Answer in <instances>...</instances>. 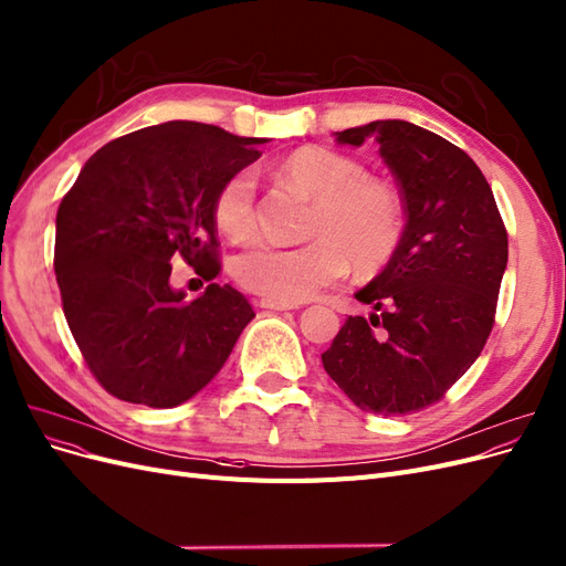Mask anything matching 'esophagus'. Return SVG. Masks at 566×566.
Segmentation results:
<instances>
[{
    "label": "esophagus",
    "mask_w": 566,
    "mask_h": 566,
    "mask_svg": "<svg viewBox=\"0 0 566 566\" xmlns=\"http://www.w3.org/2000/svg\"><path fill=\"white\" fill-rule=\"evenodd\" d=\"M258 306L260 308H269V311H290V308H297V304H292V302H281V300H260L258 302Z\"/></svg>",
    "instance_id": "1"
}]
</instances>
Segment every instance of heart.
<instances>
[{
	"label": "heart",
	"instance_id": "obj_1",
	"mask_svg": "<svg viewBox=\"0 0 566 566\" xmlns=\"http://www.w3.org/2000/svg\"><path fill=\"white\" fill-rule=\"evenodd\" d=\"M281 178L314 199L300 245L260 241L233 260L231 271L245 290L266 300L304 302L348 276L350 260L375 274L396 255L402 239L398 191L365 175L363 166L327 147H302L279 168ZM255 172L241 168L220 185L212 218L224 237L243 241L255 231Z\"/></svg>",
	"mask_w": 566,
	"mask_h": 566
}]
</instances>
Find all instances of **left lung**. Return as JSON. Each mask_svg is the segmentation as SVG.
<instances>
[{"mask_svg":"<svg viewBox=\"0 0 566 566\" xmlns=\"http://www.w3.org/2000/svg\"><path fill=\"white\" fill-rule=\"evenodd\" d=\"M369 138L396 175L407 222L396 255L356 292L375 311L348 316L321 358L365 412L400 417L438 402L480 356L509 233L490 182L463 149L400 119L335 133L339 145Z\"/></svg>","mask_w":566,"mask_h":566,"instance_id":"obj_1","label":"left lung"}]
</instances>
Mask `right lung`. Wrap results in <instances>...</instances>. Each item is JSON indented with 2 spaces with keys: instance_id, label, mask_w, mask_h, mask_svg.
<instances>
[{
  "instance_id": "1",
  "label": "right lung",
  "mask_w": 566,
  "mask_h": 566,
  "mask_svg": "<svg viewBox=\"0 0 566 566\" xmlns=\"http://www.w3.org/2000/svg\"><path fill=\"white\" fill-rule=\"evenodd\" d=\"M266 140L168 122L97 149L55 216V281L82 356L114 398L175 407L216 377L255 311L210 283L187 300L170 287L180 258L220 274L212 201Z\"/></svg>"
}]
</instances>
